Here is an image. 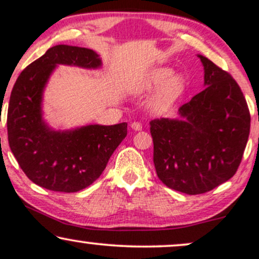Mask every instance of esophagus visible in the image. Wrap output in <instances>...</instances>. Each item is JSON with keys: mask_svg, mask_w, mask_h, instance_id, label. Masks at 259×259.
Masks as SVG:
<instances>
[{"mask_svg": "<svg viewBox=\"0 0 259 259\" xmlns=\"http://www.w3.org/2000/svg\"><path fill=\"white\" fill-rule=\"evenodd\" d=\"M130 126H132V129L135 130V132H140V130H142V124L139 123V121H134Z\"/></svg>", "mask_w": 259, "mask_h": 259, "instance_id": "obj_1", "label": "esophagus"}]
</instances>
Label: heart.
<instances>
[{
  "label": "heart",
  "mask_w": 259,
  "mask_h": 259,
  "mask_svg": "<svg viewBox=\"0 0 259 259\" xmlns=\"http://www.w3.org/2000/svg\"><path fill=\"white\" fill-rule=\"evenodd\" d=\"M171 73L173 72L169 68L154 69L142 79L141 84H140V89H142V90H150V89L156 88V86L162 84L165 79L171 75ZM183 88L184 79L180 75H173L159 89L158 94H157L156 99H154V106L160 109L167 108L179 96L180 92L183 91Z\"/></svg>",
  "instance_id": "1"
}]
</instances>
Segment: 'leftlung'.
Instances as JSON below:
<instances>
[{
    "instance_id": "obj_1",
    "label": "left lung",
    "mask_w": 259,
    "mask_h": 259,
    "mask_svg": "<svg viewBox=\"0 0 259 259\" xmlns=\"http://www.w3.org/2000/svg\"><path fill=\"white\" fill-rule=\"evenodd\" d=\"M204 86L180 107L181 119H153V163L175 191L200 195L234 177L247 144L251 115L241 89L228 72L198 56Z\"/></svg>"
}]
</instances>
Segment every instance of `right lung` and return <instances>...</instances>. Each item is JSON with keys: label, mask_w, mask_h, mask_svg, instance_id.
Here are the masks:
<instances>
[{"label": "right lung", "mask_w": 259, "mask_h": 259, "mask_svg": "<svg viewBox=\"0 0 259 259\" xmlns=\"http://www.w3.org/2000/svg\"><path fill=\"white\" fill-rule=\"evenodd\" d=\"M57 64L97 68V53L84 47L57 45L18 76L7 113L8 144L18 164L36 185L51 191L76 192L91 185L125 139L127 124L86 125L53 132L41 118V97Z\"/></svg>", "instance_id": "right-lung-1"}]
</instances>
